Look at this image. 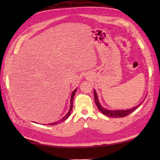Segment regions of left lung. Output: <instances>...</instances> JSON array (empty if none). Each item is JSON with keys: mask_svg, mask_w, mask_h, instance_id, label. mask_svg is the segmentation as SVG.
I'll use <instances>...</instances> for the list:
<instances>
[{"mask_svg": "<svg viewBox=\"0 0 160 160\" xmlns=\"http://www.w3.org/2000/svg\"><path fill=\"white\" fill-rule=\"evenodd\" d=\"M94 92V98H95V102H96V106L98 107V109H99L102 113L104 115H107V116H108L110 118H123L127 116L128 114H130L132 112H133L135 109H137V108L140 106V104L138 105L134 108H131V109H128V110H120V111H110V110H107V109H105L102 107L101 106L99 101H98V96H97V93H96V91H93Z\"/></svg>", "mask_w": 160, "mask_h": 160, "instance_id": "obj_1", "label": "left lung"}]
</instances>
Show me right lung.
I'll list each match as a JSON object with an SVG mask.
<instances>
[{
  "mask_svg": "<svg viewBox=\"0 0 160 160\" xmlns=\"http://www.w3.org/2000/svg\"><path fill=\"white\" fill-rule=\"evenodd\" d=\"M76 90H77V89H75V90L73 91L72 94H71V102H70V103H71L70 108H69V112H68V113H67V114L64 118H62V119H61V120H60V121L56 122H53V123H52V124H49L50 125H55V124H58V123H60V122H63V121H64V120H66L68 118H69V116L70 115V113H71V110H72V108H73V99L74 95H75V93H76Z\"/></svg>",
  "mask_w": 160,
  "mask_h": 160,
  "instance_id": "right-lung-1",
  "label": "right lung"
}]
</instances>
